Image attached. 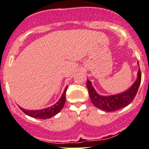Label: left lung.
Returning <instances> with one entry per match:
<instances>
[{
    "label": "left lung",
    "instance_id": "1",
    "mask_svg": "<svg viewBox=\"0 0 149 149\" xmlns=\"http://www.w3.org/2000/svg\"><path fill=\"white\" fill-rule=\"evenodd\" d=\"M140 81H141V72L139 69L136 80L127 91L122 93L111 96L99 95L94 88L91 81L88 79H87L86 86L91 101L94 105L102 111L111 112L125 107L132 102L136 95Z\"/></svg>",
    "mask_w": 149,
    "mask_h": 149
}]
</instances>
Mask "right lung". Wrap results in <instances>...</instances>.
<instances>
[{
    "label": "right lung",
    "instance_id": "right-lung-1",
    "mask_svg": "<svg viewBox=\"0 0 149 149\" xmlns=\"http://www.w3.org/2000/svg\"><path fill=\"white\" fill-rule=\"evenodd\" d=\"M68 86H67L65 88L64 90L63 93L58 100L57 102H56L53 106L50 107H47L46 109H43L41 110H26L24 109L19 107L21 110L24 113H26L27 116H29L32 117H34V118L37 119H47L49 118H51L54 116H55L58 113V112L61 111L63 107L65 102V98H66V91L68 89Z\"/></svg>",
    "mask_w": 149,
    "mask_h": 149
}]
</instances>
